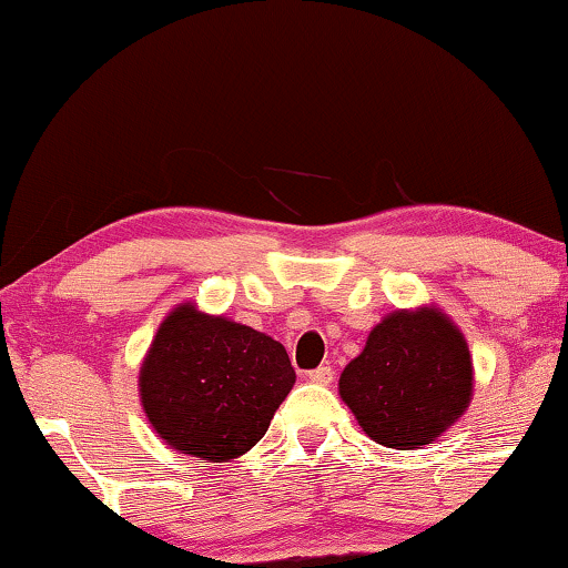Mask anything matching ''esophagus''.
I'll list each match as a JSON object with an SVG mask.
<instances>
[{
  "label": "esophagus",
  "instance_id": "esophagus-1",
  "mask_svg": "<svg viewBox=\"0 0 568 568\" xmlns=\"http://www.w3.org/2000/svg\"><path fill=\"white\" fill-rule=\"evenodd\" d=\"M307 377H310V383H315V385H331L333 383V369L328 367V364H323V367L310 372Z\"/></svg>",
  "mask_w": 568,
  "mask_h": 568
}]
</instances>
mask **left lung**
Listing matches in <instances>:
<instances>
[{
  "label": "left lung",
  "instance_id": "obj_1",
  "mask_svg": "<svg viewBox=\"0 0 568 568\" xmlns=\"http://www.w3.org/2000/svg\"><path fill=\"white\" fill-rule=\"evenodd\" d=\"M338 393L377 445H432L473 400L468 341L437 305L395 310L341 372Z\"/></svg>",
  "mask_w": 568,
  "mask_h": 568
}]
</instances>
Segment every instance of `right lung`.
<instances>
[{
	"mask_svg": "<svg viewBox=\"0 0 568 568\" xmlns=\"http://www.w3.org/2000/svg\"><path fill=\"white\" fill-rule=\"evenodd\" d=\"M294 379L278 341L181 302L139 367V398L146 422L178 455L230 463L258 445Z\"/></svg>",
	"mask_w": 568,
	"mask_h": 568,
	"instance_id": "1",
	"label": "right lung"
}]
</instances>
